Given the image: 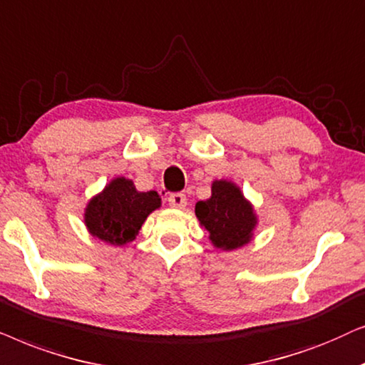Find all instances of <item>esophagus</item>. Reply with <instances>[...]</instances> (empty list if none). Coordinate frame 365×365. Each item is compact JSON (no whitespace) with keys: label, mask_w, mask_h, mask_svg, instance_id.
<instances>
[{"label":"esophagus","mask_w":365,"mask_h":365,"mask_svg":"<svg viewBox=\"0 0 365 365\" xmlns=\"http://www.w3.org/2000/svg\"><path fill=\"white\" fill-rule=\"evenodd\" d=\"M168 203L170 207H175V208H183L187 205V197L183 195V193H172V195L168 197Z\"/></svg>","instance_id":"34e87169"}]
</instances>
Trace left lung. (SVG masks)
<instances>
[{"instance_id":"1","label":"left lung","mask_w":365,"mask_h":365,"mask_svg":"<svg viewBox=\"0 0 365 365\" xmlns=\"http://www.w3.org/2000/svg\"><path fill=\"white\" fill-rule=\"evenodd\" d=\"M195 215L207 228L212 244L223 250L239 249L250 240L255 215L239 188L230 182H213L212 197L198 202Z\"/></svg>"}]
</instances>
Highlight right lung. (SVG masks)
Listing matches in <instances>:
<instances>
[{"label":"right lung","mask_w":365,"mask_h":365,"mask_svg":"<svg viewBox=\"0 0 365 365\" xmlns=\"http://www.w3.org/2000/svg\"><path fill=\"white\" fill-rule=\"evenodd\" d=\"M158 207L157 192H137L132 180L116 178L88 203L85 223L93 237L123 245L135 239L147 217Z\"/></svg>","instance_id":"obj_1"}]
</instances>
